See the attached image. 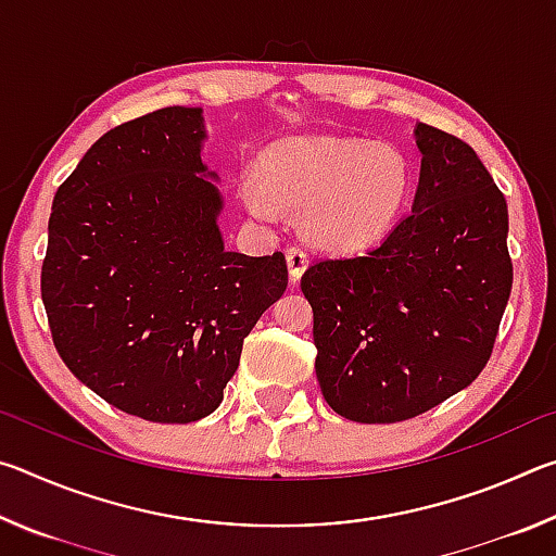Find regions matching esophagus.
<instances>
[{
  "mask_svg": "<svg viewBox=\"0 0 556 556\" xmlns=\"http://www.w3.org/2000/svg\"><path fill=\"white\" fill-rule=\"evenodd\" d=\"M287 267H289L291 281H299L301 275H304V269L308 267V257L299 248H289L287 250Z\"/></svg>",
  "mask_w": 556,
  "mask_h": 556,
  "instance_id": "34e87169",
  "label": "esophagus"
}]
</instances>
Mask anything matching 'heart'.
I'll return each instance as SVG.
<instances>
[{"label": "heart", "instance_id": "obj_1", "mask_svg": "<svg viewBox=\"0 0 556 556\" xmlns=\"http://www.w3.org/2000/svg\"><path fill=\"white\" fill-rule=\"evenodd\" d=\"M417 172L394 144L365 139L287 137L260 156V174L240 181L244 208L275 223L281 205L301 211L316 248L355 255L380 244L407 215Z\"/></svg>", "mask_w": 556, "mask_h": 556}]
</instances>
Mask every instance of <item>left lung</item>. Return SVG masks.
Wrapping results in <instances>:
<instances>
[{
    "label": "left lung",
    "instance_id": "obj_1",
    "mask_svg": "<svg viewBox=\"0 0 556 556\" xmlns=\"http://www.w3.org/2000/svg\"><path fill=\"white\" fill-rule=\"evenodd\" d=\"M412 213L361 257L321 260L301 277L314 308L316 378L331 409L392 425L473 382L510 299L507 203L481 159L437 127Z\"/></svg>",
    "mask_w": 556,
    "mask_h": 556
}]
</instances>
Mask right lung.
Masks as SVG:
<instances>
[{"label":"right lung","instance_id":"right-lung-1","mask_svg":"<svg viewBox=\"0 0 556 556\" xmlns=\"http://www.w3.org/2000/svg\"><path fill=\"white\" fill-rule=\"evenodd\" d=\"M203 108H164L92 144L55 191L41 296L55 351L135 417H208L242 341L285 294L287 260L225 248Z\"/></svg>","mask_w":556,"mask_h":556}]
</instances>
